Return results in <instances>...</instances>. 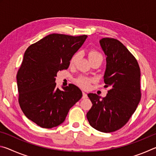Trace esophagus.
Wrapping results in <instances>:
<instances>
[{
  "label": "esophagus",
  "instance_id": "obj_1",
  "mask_svg": "<svg viewBox=\"0 0 156 156\" xmlns=\"http://www.w3.org/2000/svg\"><path fill=\"white\" fill-rule=\"evenodd\" d=\"M87 98V95L86 93H84V91H83V98L84 99V98Z\"/></svg>",
  "mask_w": 156,
  "mask_h": 156
}]
</instances>
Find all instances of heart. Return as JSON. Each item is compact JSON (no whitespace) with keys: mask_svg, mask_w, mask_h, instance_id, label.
Masks as SVG:
<instances>
[{"mask_svg":"<svg viewBox=\"0 0 156 156\" xmlns=\"http://www.w3.org/2000/svg\"><path fill=\"white\" fill-rule=\"evenodd\" d=\"M80 56H81L80 52H77L75 54H73V56L70 59V62H69L70 65H75L76 62L78 61V60L80 58ZM89 58L90 60V61H92V60H97V59H100L102 60V59H103V56H102V55L100 54L99 51H98L97 50L92 49L91 50L90 52L89 53ZM91 81H92L91 79L90 78H88L86 77H80L76 80V83H77L82 88L88 89L89 87V86H90Z\"/></svg>","mask_w":156,"mask_h":156,"instance_id":"b5f03b06","label":"heart"}]
</instances>
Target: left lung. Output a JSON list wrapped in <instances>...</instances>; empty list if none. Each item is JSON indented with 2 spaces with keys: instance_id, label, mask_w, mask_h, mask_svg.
I'll use <instances>...</instances> for the list:
<instances>
[{
  "instance_id": "8db88e82",
  "label": "left lung",
  "mask_w": 156,
  "mask_h": 156,
  "mask_svg": "<svg viewBox=\"0 0 156 156\" xmlns=\"http://www.w3.org/2000/svg\"><path fill=\"white\" fill-rule=\"evenodd\" d=\"M100 44L107 56L104 76L106 97L87 96L92 102L87 118L96 130L111 133L125 126L141 99L140 69L136 58L117 39L104 38Z\"/></svg>"
}]
</instances>
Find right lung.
<instances>
[{
    "mask_svg": "<svg viewBox=\"0 0 156 156\" xmlns=\"http://www.w3.org/2000/svg\"><path fill=\"white\" fill-rule=\"evenodd\" d=\"M87 37L52 34L26 49L16 75L18 102L26 117L41 127L62 124L82 98L80 89L73 84L60 90L55 78L58 71L69 67L71 58Z\"/></svg>",
    "mask_w": 156,
    "mask_h": 156,
    "instance_id": "1",
    "label": "right lung"
}]
</instances>
